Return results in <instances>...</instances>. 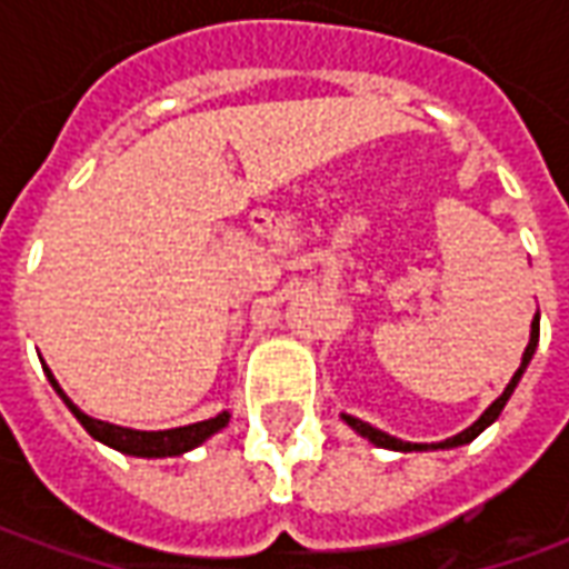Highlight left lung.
I'll return each instance as SVG.
<instances>
[{"mask_svg":"<svg viewBox=\"0 0 569 569\" xmlns=\"http://www.w3.org/2000/svg\"><path fill=\"white\" fill-rule=\"evenodd\" d=\"M537 345H539V310L537 317H533V322H530V341H527L525 353H521V366H518V371L512 375V381L506 383V390H502L493 402H490L485 411H481V418L472 423V427H466L463 432H457V436H451V439L445 441H432V445H418V441H402L396 439V436H390V432H383V429L371 427V423H366V420L359 418H350V415H341V420H345L347 427L353 429V432H359L362 439H369L375 448H387V451H448V448H460V445H469V441L476 439V436H481L485 429L493 423V420L500 418V411L506 408V402H509V396L515 393V387H518V381H521V375L527 371V366H530V359H533V353H537Z\"/></svg>","mask_w":569,"mask_h":569,"instance_id":"8db88e82","label":"left lung"}]
</instances>
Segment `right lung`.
Here are the masks:
<instances>
[{
    "label": "right lung",
    "instance_id": "obj_1",
    "mask_svg": "<svg viewBox=\"0 0 569 569\" xmlns=\"http://www.w3.org/2000/svg\"><path fill=\"white\" fill-rule=\"evenodd\" d=\"M44 378L51 381L54 387V393L63 399V406L76 415L81 427L88 429V436L97 441H103L106 448H112V451L128 453V457H182V453L194 451L198 445L216 436L219 429L228 427V420H231V411H222V415H216L210 420H198V423H188V427H176V429H130V427H118V423H109V420H97L91 415H84L67 393H63V387L57 383L54 371L48 369L42 362Z\"/></svg>",
    "mask_w": 569,
    "mask_h": 569
}]
</instances>
